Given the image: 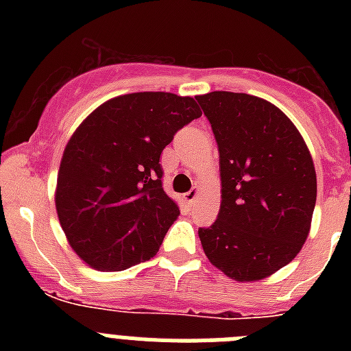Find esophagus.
Returning a JSON list of instances; mask_svg holds the SVG:
<instances>
[{
  "label": "esophagus",
  "instance_id": "1",
  "mask_svg": "<svg viewBox=\"0 0 351 351\" xmlns=\"http://www.w3.org/2000/svg\"><path fill=\"white\" fill-rule=\"evenodd\" d=\"M198 195H200V188H198V186H195V188H191L188 193H184V200L188 204H193L195 200H197Z\"/></svg>",
  "mask_w": 351,
  "mask_h": 351
}]
</instances>
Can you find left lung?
Wrapping results in <instances>:
<instances>
[{
  "mask_svg": "<svg viewBox=\"0 0 351 351\" xmlns=\"http://www.w3.org/2000/svg\"><path fill=\"white\" fill-rule=\"evenodd\" d=\"M219 151L221 206L200 228L204 253L235 281H258L302 250L316 204L313 158L295 125L246 93L195 96Z\"/></svg>",
  "mask_w": 351,
  "mask_h": 351,
  "instance_id": "obj_1",
  "label": "left lung"
}]
</instances>
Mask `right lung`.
I'll return each instance as SVG.
<instances>
[{"label":"right lung","instance_id":"right-lung-1","mask_svg":"<svg viewBox=\"0 0 351 351\" xmlns=\"http://www.w3.org/2000/svg\"><path fill=\"white\" fill-rule=\"evenodd\" d=\"M202 116L191 96L145 91L93 110L61 158L56 210L71 250L98 271L153 258L179 216L161 186V151Z\"/></svg>","mask_w":351,"mask_h":351}]
</instances>
